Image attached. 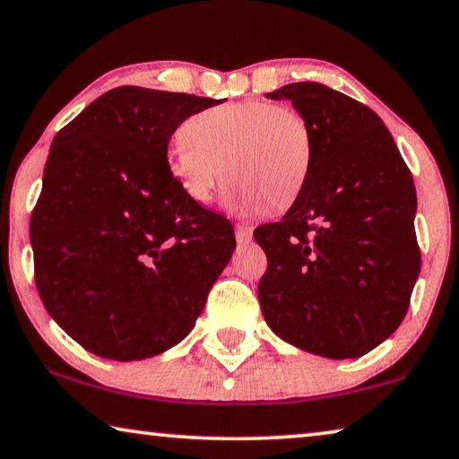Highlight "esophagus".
<instances>
[{
  "mask_svg": "<svg viewBox=\"0 0 459 459\" xmlns=\"http://www.w3.org/2000/svg\"><path fill=\"white\" fill-rule=\"evenodd\" d=\"M235 237H237L238 243H249L253 238V229L247 227V224H237Z\"/></svg>",
  "mask_w": 459,
  "mask_h": 459,
  "instance_id": "34e87169",
  "label": "esophagus"
}]
</instances>
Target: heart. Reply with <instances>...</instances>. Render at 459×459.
<instances>
[{
	"instance_id": "obj_1",
	"label": "heart",
	"mask_w": 459,
	"mask_h": 459,
	"mask_svg": "<svg viewBox=\"0 0 459 459\" xmlns=\"http://www.w3.org/2000/svg\"><path fill=\"white\" fill-rule=\"evenodd\" d=\"M181 134L167 163L181 190L202 206L214 200L227 176L232 179L229 204L243 214L290 208L308 181L312 133L292 108L227 101L187 118Z\"/></svg>"
}]
</instances>
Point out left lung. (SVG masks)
<instances>
[{
	"instance_id": "obj_1",
	"label": "left lung",
	"mask_w": 459,
	"mask_h": 459,
	"mask_svg": "<svg viewBox=\"0 0 459 459\" xmlns=\"http://www.w3.org/2000/svg\"><path fill=\"white\" fill-rule=\"evenodd\" d=\"M265 98L292 101L315 157L292 208L253 232L261 310L302 351L361 358L403 323L420 273L412 176L380 116L345 93L300 82Z\"/></svg>"
}]
</instances>
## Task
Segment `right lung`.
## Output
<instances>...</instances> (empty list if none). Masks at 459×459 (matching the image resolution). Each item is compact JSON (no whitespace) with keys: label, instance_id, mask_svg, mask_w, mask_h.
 <instances>
[{"label":"right lung","instance_id":"obj_1","mask_svg":"<svg viewBox=\"0 0 459 459\" xmlns=\"http://www.w3.org/2000/svg\"><path fill=\"white\" fill-rule=\"evenodd\" d=\"M221 100L114 87L50 144L30 221L36 288L87 351L138 361L184 341L235 251L232 224L187 195L167 144Z\"/></svg>","mask_w":459,"mask_h":459}]
</instances>
